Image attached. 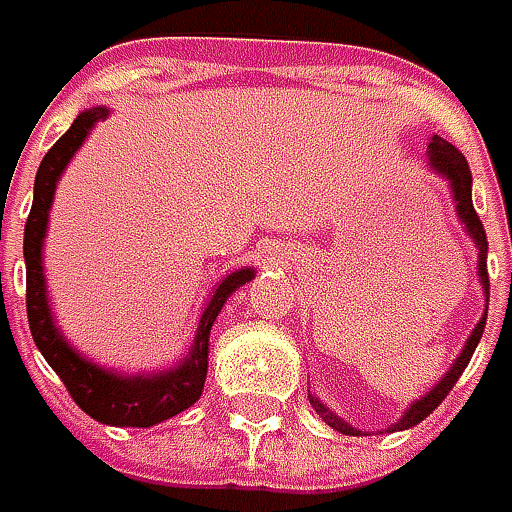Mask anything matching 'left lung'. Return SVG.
I'll return each instance as SVG.
<instances>
[{"label":"left lung","instance_id":"left-lung-1","mask_svg":"<svg viewBox=\"0 0 512 512\" xmlns=\"http://www.w3.org/2000/svg\"><path fill=\"white\" fill-rule=\"evenodd\" d=\"M427 156H430V168L436 170V173H442L444 179L450 182L453 187V199H456V210H459V216H462L464 227H467V233L473 236V242L479 247V279H482L484 293H487V302H490V279H487V233H484L482 219H479V213H476V207H473V196H470V187H473V176H470V165H467V159L462 156V150L456 148V145H450V142H444L439 136H433V142H430V148H427ZM484 322H487V310H484L482 322L476 325V330L470 333V339L464 344L462 356L453 362V367L444 373V379L427 396H422L416 404H410V410L404 413L399 424H393L390 430H407V427H413V424H419L422 419H427L439 404L444 402V396L456 387L459 382V376L464 373V367L470 364L473 359V350H476V344L482 339L484 333ZM310 404L316 407V413L325 419L333 430H339L344 436H356V430L350 427V424H344L342 419H336L330 410H327L325 404L316 402V399H310Z\"/></svg>","mask_w":512,"mask_h":512}]
</instances>
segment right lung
Segmentation results:
<instances>
[{"mask_svg":"<svg viewBox=\"0 0 512 512\" xmlns=\"http://www.w3.org/2000/svg\"><path fill=\"white\" fill-rule=\"evenodd\" d=\"M108 110L93 108L76 116L70 130L45 153L36 185H33V207H30L28 222H25V267H28V325L33 333V342L45 362L56 370V376L68 387L70 399L79 404L90 419L116 427H150L187 410L190 404L202 396L207 376V339L210 327L216 322L225 299L239 285L253 279V270H236L222 285L216 287L210 305L202 313V322L196 330V342L190 347V356L170 373L159 376H113L108 370L85 362L73 347L59 336V330L50 322L48 299H45V276H42V239L48 227V210L53 202V190L62 176V170L70 162V156L85 142L90 128L105 119Z\"/></svg>","mask_w":512,"mask_h":512,"instance_id":"add662e5","label":"right lung"}]
</instances>
